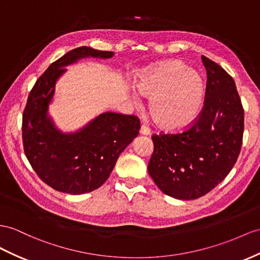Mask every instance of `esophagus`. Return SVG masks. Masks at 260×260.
I'll list each match as a JSON object with an SVG mask.
<instances>
[{
    "label": "esophagus",
    "mask_w": 260,
    "mask_h": 260,
    "mask_svg": "<svg viewBox=\"0 0 260 260\" xmlns=\"http://www.w3.org/2000/svg\"><path fill=\"white\" fill-rule=\"evenodd\" d=\"M139 133H141L142 135H149L150 134V129L146 125H142V127H141V131H139Z\"/></svg>",
    "instance_id": "esophagus-1"
}]
</instances>
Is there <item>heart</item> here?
Wrapping results in <instances>:
<instances>
[{
    "mask_svg": "<svg viewBox=\"0 0 260 260\" xmlns=\"http://www.w3.org/2000/svg\"><path fill=\"white\" fill-rule=\"evenodd\" d=\"M137 90L149 100V112L164 129L180 131L196 121L202 110L205 83L200 73L181 60H169L145 70Z\"/></svg>",
    "mask_w": 260,
    "mask_h": 260,
    "instance_id": "obj_1",
    "label": "heart"
}]
</instances>
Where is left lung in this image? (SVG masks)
Instances as JSON below:
<instances>
[{
  "instance_id": "obj_1",
  "label": "left lung",
  "mask_w": 260,
  "mask_h": 260,
  "mask_svg": "<svg viewBox=\"0 0 260 260\" xmlns=\"http://www.w3.org/2000/svg\"><path fill=\"white\" fill-rule=\"evenodd\" d=\"M206 89L203 108L188 129L152 135L148 174L165 194L194 200L230 174L243 143L244 109L234 80L202 56Z\"/></svg>"
}]
</instances>
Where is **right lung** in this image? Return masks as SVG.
<instances>
[{"instance_id":"1","label":"right lung","mask_w":260,"mask_h":260,"mask_svg":"<svg viewBox=\"0 0 260 260\" xmlns=\"http://www.w3.org/2000/svg\"><path fill=\"white\" fill-rule=\"evenodd\" d=\"M113 55L86 46L72 49L48 67L29 93L23 113L24 151L37 176L57 191L82 194L101 187L119 154L138 135L141 123L135 115L106 112L68 134L48 116L56 82L66 66L85 57L108 59Z\"/></svg>"}]
</instances>
